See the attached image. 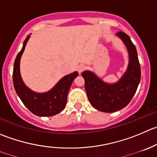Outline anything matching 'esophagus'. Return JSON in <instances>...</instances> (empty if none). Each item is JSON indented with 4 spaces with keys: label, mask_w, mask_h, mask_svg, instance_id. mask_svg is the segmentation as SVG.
Instances as JSON below:
<instances>
[{
    "label": "esophagus",
    "mask_w": 157,
    "mask_h": 157,
    "mask_svg": "<svg viewBox=\"0 0 157 157\" xmlns=\"http://www.w3.org/2000/svg\"><path fill=\"white\" fill-rule=\"evenodd\" d=\"M86 69V66H85V65H83V64H80V65H79L78 66V67H77V70H78V71H79V73H82L83 72V71H84V70Z\"/></svg>",
    "instance_id": "obj_1"
}]
</instances>
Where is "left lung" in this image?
<instances>
[{
	"label": "left lung",
	"instance_id": "8db88e82",
	"mask_svg": "<svg viewBox=\"0 0 157 157\" xmlns=\"http://www.w3.org/2000/svg\"><path fill=\"white\" fill-rule=\"evenodd\" d=\"M117 35L129 53L128 67L121 80L115 83H106L91 71H85L81 74L90 103L102 112H116L125 107L134 96L140 81V66L136 47L124 32H117Z\"/></svg>",
	"mask_w": 157,
	"mask_h": 157
}]
</instances>
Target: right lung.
Listing matches in <instances>:
<instances>
[{"instance_id": "add662e5", "label": "right lung", "mask_w": 157, "mask_h": 157, "mask_svg": "<svg viewBox=\"0 0 157 157\" xmlns=\"http://www.w3.org/2000/svg\"><path fill=\"white\" fill-rule=\"evenodd\" d=\"M30 35L27 36L21 51L18 53L13 65V83L15 91L26 107L39 117H51L61 112L66 106L67 94L74 79L78 76L77 71L66 75L57 82L48 92L36 93L27 87L23 82L20 73V60Z\"/></svg>"}]
</instances>
